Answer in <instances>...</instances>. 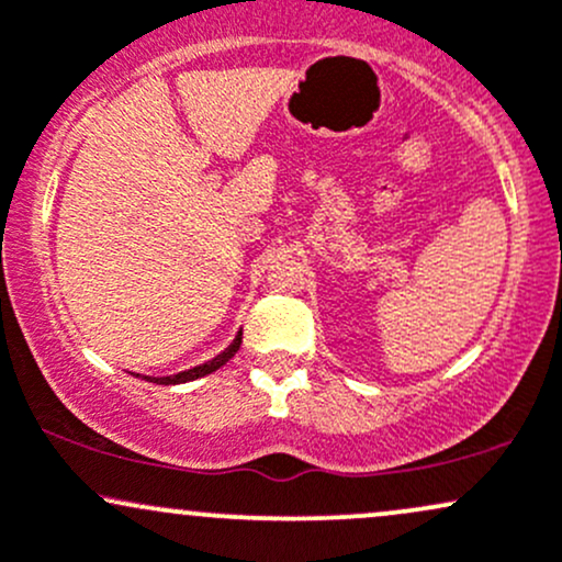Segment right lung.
<instances>
[{"instance_id": "add662e5", "label": "right lung", "mask_w": 562, "mask_h": 562, "mask_svg": "<svg viewBox=\"0 0 562 562\" xmlns=\"http://www.w3.org/2000/svg\"><path fill=\"white\" fill-rule=\"evenodd\" d=\"M240 344H243V330L235 335V340H232V344L224 348L222 353H216V357L209 359V362L192 367V370L177 372V375H166V378H147L145 375V380H150V383H158V385H177V383H190V380H198V378H203V375H211V372H216L218 367L227 364L229 359L235 357L237 351H240Z\"/></svg>"}]
</instances>
